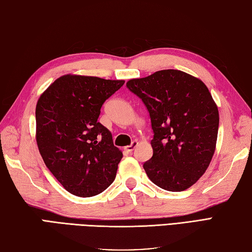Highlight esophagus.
I'll use <instances>...</instances> for the list:
<instances>
[{"label": "esophagus", "instance_id": "34e87169", "mask_svg": "<svg viewBox=\"0 0 252 252\" xmlns=\"http://www.w3.org/2000/svg\"><path fill=\"white\" fill-rule=\"evenodd\" d=\"M137 146H138V141H137V140H134V141L131 142V145H129V146H126L125 148H124V150L126 151V153H131V151L134 150Z\"/></svg>", "mask_w": 252, "mask_h": 252}]
</instances>
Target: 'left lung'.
Instances as JSON below:
<instances>
[{
	"label": "left lung",
	"mask_w": 252,
	"mask_h": 252,
	"mask_svg": "<svg viewBox=\"0 0 252 252\" xmlns=\"http://www.w3.org/2000/svg\"><path fill=\"white\" fill-rule=\"evenodd\" d=\"M127 88L149 112L154 155L144 163L159 188L181 192L205 173L215 153L220 114L200 79L180 70H160L131 79Z\"/></svg>",
	"instance_id": "obj_1"
}]
</instances>
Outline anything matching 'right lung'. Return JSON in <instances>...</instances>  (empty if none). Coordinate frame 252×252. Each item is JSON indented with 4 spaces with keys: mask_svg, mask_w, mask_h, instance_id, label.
I'll return each instance as SVG.
<instances>
[{
    "mask_svg": "<svg viewBox=\"0 0 252 252\" xmlns=\"http://www.w3.org/2000/svg\"><path fill=\"white\" fill-rule=\"evenodd\" d=\"M124 80L65 74L36 105V141L46 167L73 195H97L113 183L122 151L97 118Z\"/></svg>",
    "mask_w": 252,
    "mask_h": 252,
    "instance_id": "obj_1",
    "label": "right lung"
}]
</instances>
